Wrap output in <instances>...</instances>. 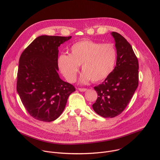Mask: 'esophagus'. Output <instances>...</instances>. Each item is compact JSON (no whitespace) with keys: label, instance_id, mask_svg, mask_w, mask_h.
Masks as SVG:
<instances>
[{"label":"esophagus","instance_id":"obj_1","mask_svg":"<svg viewBox=\"0 0 160 160\" xmlns=\"http://www.w3.org/2000/svg\"><path fill=\"white\" fill-rule=\"evenodd\" d=\"M78 90L80 92H85L87 90V88H78Z\"/></svg>","mask_w":160,"mask_h":160}]
</instances>
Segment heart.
<instances>
[{
    "mask_svg": "<svg viewBox=\"0 0 160 160\" xmlns=\"http://www.w3.org/2000/svg\"><path fill=\"white\" fill-rule=\"evenodd\" d=\"M117 56V50L113 44H102L84 39L72 46L70 55H61L58 59V65L63 76L70 83L76 80L81 65L83 71L81 82L85 83L91 80L98 82L107 78L112 73Z\"/></svg>",
    "mask_w": 160,
    "mask_h": 160,
    "instance_id": "1",
    "label": "heart"
}]
</instances>
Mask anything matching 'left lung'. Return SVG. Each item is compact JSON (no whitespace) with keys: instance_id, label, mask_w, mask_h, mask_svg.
<instances>
[{"instance_id":"1","label":"left lung","mask_w":160,"mask_h":160,"mask_svg":"<svg viewBox=\"0 0 160 160\" xmlns=\"http://www.w3.org/2000/svg\"><path fill=\"white\" fill-rule=\"evenodd\" d=\"M117 50L116 66L102 83L94 87L98 94L92 105L94 111L103 118L121 114L129 103L138 86V58L131 44L120 34L112 32Z\"/></svg>"}]
</instances>
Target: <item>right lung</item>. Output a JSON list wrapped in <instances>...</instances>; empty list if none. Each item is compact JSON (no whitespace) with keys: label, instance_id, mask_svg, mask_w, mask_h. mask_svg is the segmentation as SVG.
<instances>
[{"label":"right lung","instance_id":"obj_1","mask_svg":"<svg viewBox=\"0 0 160 160\" xmlns=\"http://www.w3.org/2000/svg\"><path fill=\"white\" fill-rule=\"evenodd\" d=\"M71 38L40 36L20 57L17 91L25 109L36 120H56L64 111L69 95L75 91L58 73V47Z\"/></svg>","mask_w":160,"mask_h":160}]
</instances>
